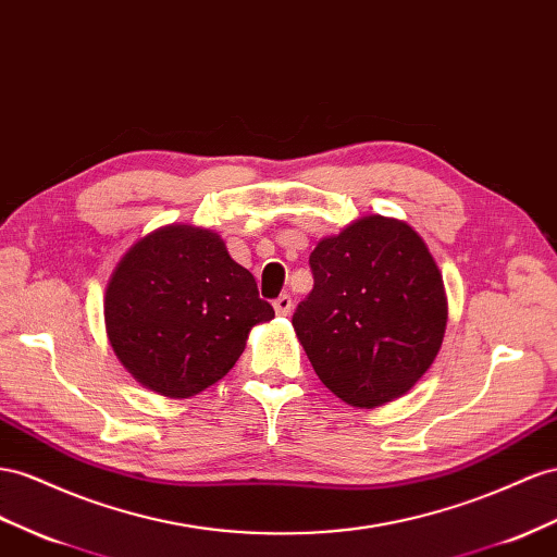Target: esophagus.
Instances as JSON below:
<instances>
[{
	"mask_svg": "<svg viewBox=\"0 0 557 557\" xmlns=\"http://www.w3.org/2000/svg\"><path fill=\"white\" fill-rule=\"evenodd\" d=\"M274 309H276V313H278V315H288V313H290V309H293V299H290V295H281V297H276V299H274Z\"/></svg>",
	"mask_w": 557,
	"mask_h": 557,
	"instance_id": "obj_1",
	"label": "esophagus"
}]
</instances>
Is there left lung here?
<instances>
[{"label": "left lung", "instance_id": "obj_1", "mask_svg": "<svg viewBox=\"0 0 557 557\" xmlns=\"http://www.w3.org/2000/svg\"><path fill=\"white\" fill-rule=\"evenodd\" d=\"M309 264L313 290L293 327L319 380L354 408L408 394L447 325L443 276L422 236L368 215L319 242Z\"/></svg>", "mask_w": 557, "mask_h": 557}]
</instances>
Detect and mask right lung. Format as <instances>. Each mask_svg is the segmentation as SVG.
Segmentation results:
<instances>
[{"label":"right lung","mask_w":557,"mask_h":557,"mask_svg":"<svg viewBox=\"0 0 557 557\" xmlns=\"http://www.w3.org/2000/svg\"><path fill=\"white\" fill-rule=\"evenodd\" d=\"M258 283L222 238L191 224L143 236L104 290V327L116 358L169 398L201 394L227 374L252 325L272 321Z\"/></svg>","instance_id":"add662e5"}]
</instances>
